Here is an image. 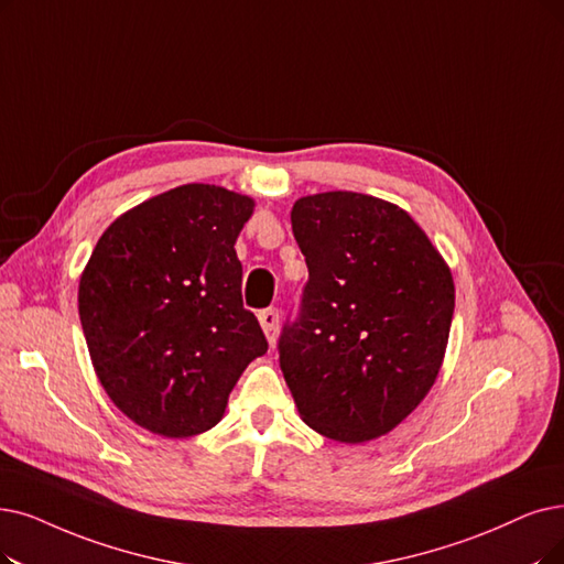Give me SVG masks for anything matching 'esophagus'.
<instances>
[{"label": "esophagus", "instance_id": "obj_1", "mask_svg": "<svg viewBox=\"0 0 564 564\" xmlns=\"http://www.w3.org/2000/svg\"><path fill=\"white\" fill-rule=\"evenodd\" d=\"M259 324L268 337L270 345H275V337H278V326H280V312L278 307H265L259 312Z\"/></svg>", "mask_w": 564, "mask_h": 564}]
</instances>
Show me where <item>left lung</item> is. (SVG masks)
<instances>
[{
    "label": "left lung",
    "instance_id": "1",
    "mask_svg": "<svg viewBox=\"0 0 564 564\" xmlns=\"http://www.w3.org/2000/svg\"><path fill=\"white\" fill-rule=\"evenodd\" d=\"M291 229L310 278L280 333V368L303 421L335 442L387 435L435 384L454 319L452 270L387 200L299 198Z\"/></svg>",
    "mask_w": 564,
    "mask_h": 564
}]
</instances>
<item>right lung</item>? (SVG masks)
Listing matches in <instances>:
<instances>
[{"label": "right lung", "instance_id": "right-lung-1", "mask_svg": "<svg viewBox=\"0 0 564 564\" xmlns=\"http://www.w3.org/2000/svg\"><path fill=\"white\" fill-rule=\"evenodd\" d=\"M254 200L183 185L118 217L78 286L101 387L133 423L164 437L206 433L242 370L268 351L242 307L236 238Z\"/></svg>", "mask_w": 564, "mask_h": 564}]
</instances>
